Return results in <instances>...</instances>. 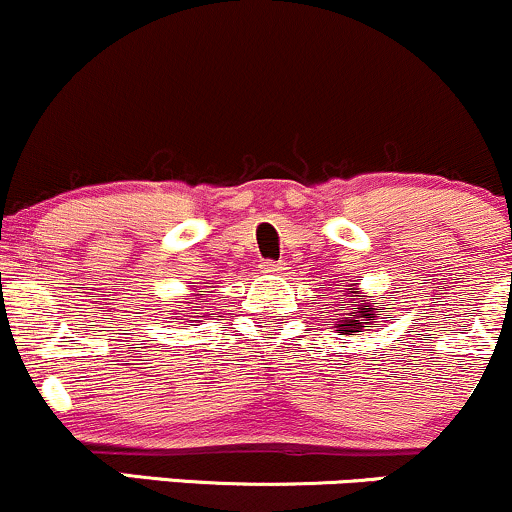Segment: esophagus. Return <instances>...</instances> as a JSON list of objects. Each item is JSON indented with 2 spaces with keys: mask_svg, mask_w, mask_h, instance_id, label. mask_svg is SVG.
<instances>
[{
  "mask_svg": "<svg viewBox=\"0 0 512 512\" xmlns=\"http://www.w3.org/2000/svg\"><path fill=\"white\" fill-rule=\"evenodd\" d=\"M283 271H285V263H275V261H266V263H263V273L278 275V273H283Z\"/></svg>",
  "mask_w": 512,
  "mask_h": 512,
  "instance_id": "1",
  "label": "esophagus"
}]
</instances>
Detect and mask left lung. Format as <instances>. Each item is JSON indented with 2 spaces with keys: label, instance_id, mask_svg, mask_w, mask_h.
Returning a JSON list of instances; mask_svg holds the SVG:
<instances>
[{
  "label": "left lung",
  "instance_id": "8db88e82",
  "mask_svg": "<svg viewBox=\"0 0 512 512\" xmlns=\"http://www.w3.org/2000/svg\"><path fill=\"white\" fill-rule=\"evenodd\" d=\"M341 292H343L341 300L346 302L348 307L341 317L333 319V331H336L338 336H360V331H370L372 326H375L377 304L380 302H370L367 292L360 290L358 283H353V280H350L346 290Z\"/></svg>",
  "mask_w": 512,
  "mask_h": 512
}]
</instances>
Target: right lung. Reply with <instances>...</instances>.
Listing matches in <instances>:
<instances>
[{
	"mask_svg": "<svg viewBox=\"0 0 512 512\" xmlns=\"http://www.w3.org/2000/svg\"><path fill=\"white\" fill-rule=\"evenodd\" d=\"M193 292H198V295H200V292H203V290H195V287H193ZM198 295H193L191 300L193 302L198 300ZM193 302H186V304H193ZM176 309H188V307H183V304H176ZM176 309H174V312H176ZM183 317H188V314H183ZM191 326H200V321L198 319H191Z\"/></svg>",
	"mask_w": 512,
	"mask_h": 512,
	"instance_id": "1",
	"label": "right lung"
}]
</instances>
